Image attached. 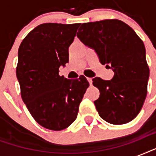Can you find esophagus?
Wrapping results in <instances>:
<instances>
[{"instance_id":"esophagus-1","label":"esophagus","mask_w":156,"mask_h":156,"mask_svg":"<svg viewBox=\"0 0 156 156\" xmlns=\"http://www.w3.org/2000/svg\"><path fill=\"white\" fill-rule=\"evenodd\" d=\"M87 81L89 82V84H90V86H92V79L90 78H87Z\"/></svg>"}]
</instances>
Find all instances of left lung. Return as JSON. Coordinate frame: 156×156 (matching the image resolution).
Segmentation results:
<instances>
[{"label": "left lung", "mask_w": 156, "mask_h": 156, "mask_svg": "<svg viewBox=\"0 0 156 156\" xmlns=\"http://www.w3.org/2000/svg\"><path fill=\"white\" fill-rule=\"evenodd\" d=\"M77 36L95 49L100 63L114 72L111 81L92 79L100 90V97L94 104L100 117L112 125L133 120L147 95L150 70L143 40L118 19L83 23Z\"/></svg>", "instance_id": "1"}]
</instances>
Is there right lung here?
I'll return each instance as SVG.
<instances>
[{"instance_id":"obj_1","label":"right lung","mask_w":156,"mask_h":156,"mask_svg":"<svg viewBox=\"0 0 156 156\" xmlns=\"http://www.w3.org/2000/svg\"><path fill=\"white\" fill-rule=\"evenodd\" d=\"M80 23H44L21 43L16 75L21 96L40 126L62 130L77 118L78 108L89 87L86 77L67 79L59 75L69 62V47Z\"/></svg>"}]
</instances>
